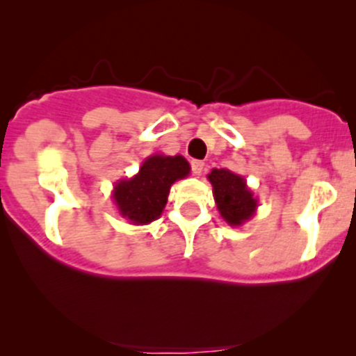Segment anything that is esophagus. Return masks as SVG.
I'll return each mask as SVG.
<instances>
[{
  "mask_svg": "<svg viewBox=\"0 0 356 356\" xmlns=\"http://www.w3.org/2000/svg\"><path fill=\"white\" fill-rule=\"evenodd\" d=\"M203 168H204V163L201 160H193L191 161V170H193V174H195V175H201Z\"/></svg>",
  "mask_w": 356,
  "mask_h": 356,
  "instance_id": "esophagus-1",
  "label": "esophagus"
}]
</instances>
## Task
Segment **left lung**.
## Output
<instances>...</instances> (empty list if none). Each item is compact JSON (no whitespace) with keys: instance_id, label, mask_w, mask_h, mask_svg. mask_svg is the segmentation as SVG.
<instances>
[{"instance_id":"left-lung-1","label":"left lung","mask_w":356,"mask_h":356,"mask_svg":"<svg viewBox=\"0 0 356 356\" xmlns=\"http://www.w3.org/2000/svg\"><path fill=\"white\" fill-rule=\"evenodd\" d=\"M208 181L213 186V198L218 211L229 225L238 227L253 217L258 201L248 189L245 177L227 168H213L208 174Z\"/></svg>"}]
</instances>
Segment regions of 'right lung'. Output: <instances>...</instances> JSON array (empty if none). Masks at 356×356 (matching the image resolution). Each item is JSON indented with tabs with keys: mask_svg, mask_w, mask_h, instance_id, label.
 <instances>
[{
	"mask_svg": "<svg viewBox=\"0 0 356 356\" xmlns=\"http://www.w3.org/2000/svg\"><path fill=\"white\" fill-rule=\"evenodd\" d=\"M189 170L188 160L181 155L146 158L134 177L115 184L113 201L122 217L134 225L156 220L167 204L170 186L189 175Z\"/></svg>",
	"mask_w": 356,
	"mask_h": 356,
	"instance_id": "add662e5",
	"label": "right lung"
}]
</instances>
